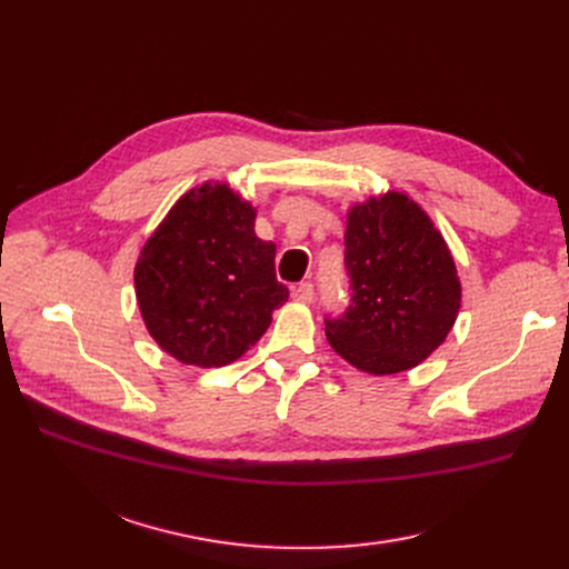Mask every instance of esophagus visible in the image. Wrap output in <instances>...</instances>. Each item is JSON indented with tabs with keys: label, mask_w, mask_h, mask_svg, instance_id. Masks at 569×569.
<instances>
[{
	"label": "esophagus",
	"mask_w": 569,
	"mask_h": 569,
	"mask_svg": "<svg viewBox=\"0 0 569 569\" xmlns=\"http://www.w3.org/2000/svg\"><path fill=\"white\" fill-rule=\"evenodd\" d=\"M291 296H293V301H299V303H310V301H312V296H315V287H312L310 282H301V284L291 287Z\"/></svg>",
	"instance_id": "esophagus-1"
}]
</instances>
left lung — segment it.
Returning a JSON list of instances; mask_svg holds the SVG:
<instances>
[{"label": "left lung", "mask_w": 569, "mask_h": 569, "mask_svg": "<svg viewBox=\"0 0 569 569\" xmlns=\"http://www.w3.org/2000/svg\"><path fill=\"white\" fill-rule=\"evenodd\" d=\"M351 303L327 319L336 355L368 375L426 361L449 336L463 289L442 231L405 192L389 189L347 210Z\"/></svg>", "instance_id": "8db88e82"}]
</instances>
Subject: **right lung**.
<instances>
[{
    "instance_id": "right-lung-1",
    "label": "right lung",
    "mask_w": 569,
    "mask_h": 569,
    "mask_svg": "<svg viewBox=\"0 0 569 569\" xmlns=\"http://www.w3.org/2000/svg\"><path fill=\"white\" fill-rule=\"evenodd\" d=\"M257 208L229 182L197 184L171 206L133 266L152 340L176 361L222 368L266 333L289 299L276 242L254 233Z\"/></svg>"
}]
</instances>
